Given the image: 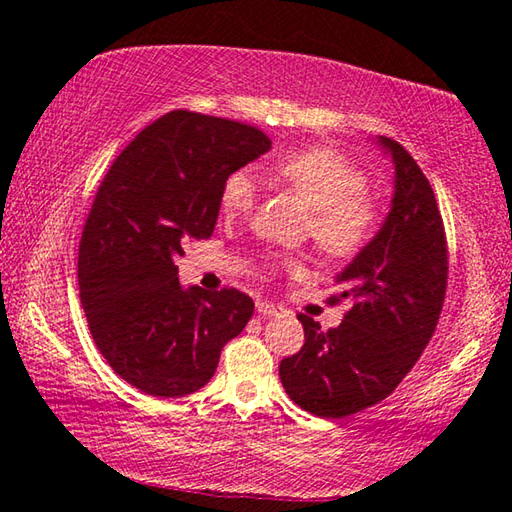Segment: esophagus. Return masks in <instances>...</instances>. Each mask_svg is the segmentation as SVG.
<instances>
[{
	"instance_id": "esophagus-1",
	"label": "esophagus",
	"mask_w": 512,
	"mask_h": 512,
	"mask_svg": "<svg viewBox=\"0 0 512 512\" xmlns=\"http://www.w3.org/2000/svg\"><path fill=\"white\" fill-rule=\"evenodd\" d=\"M257 314L262 316H282L284 309L280 305H273V302H257Z\"/></svg>"
}]
</instances>
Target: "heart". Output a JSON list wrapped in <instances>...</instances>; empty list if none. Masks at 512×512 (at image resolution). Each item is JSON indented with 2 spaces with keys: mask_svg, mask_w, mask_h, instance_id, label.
<instances>
[{
  "mask_svg": "<svg viewBox=\"0 0 512 512\" xmlns=\"http://www.w3.org/2000/svg\"><path fill=\"white\" fill-rule=\"evenodd\" d=\"M282 183L305 198L314 219L311 237L329 255H352L377 228V205L366 194V176L329 149L293 151L275 164ZM257 201V183L250 171H235L223 180L219 205L228 216L246 214Z\"/></svg>",
  "mask_w": 512,
  "mask_h": 512,
  "instance_id": "1",
  "label": "heart"
}]
</instances>
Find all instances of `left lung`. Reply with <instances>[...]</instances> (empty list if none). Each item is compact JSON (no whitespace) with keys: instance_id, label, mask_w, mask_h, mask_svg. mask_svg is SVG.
<instances>
[{"instance_id":"obj_1","label":"left lung","mask_w":512,"mask_h":512,"mask_svg":"<svg viewBox=\"0 0 512 512\" xmlns=\"http://www.w3.org/2000/svg\"><path fill=\"white\" fill-rule=\"evenodd\" d=\"M393 162V198L384 223L334 277L332 302L354 305L323 332L300 314L305 345L282 359L280 379L300 409L339 420L386 400L427 348L447 289L443 219L427 176L391 137H372Z\"/></svg>"}]
</instances>
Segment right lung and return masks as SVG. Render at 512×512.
<instances>
[{
	"label": "right lung",
	"instance_id": "add662e5",
	"mask_svg": "<svg viewBox=\"0 0 512 512\" xmlns=\"http://www.w3.org/2000/svg\"><path fill=\"white\" fill-rule=\"evenodd\" d=\"M266 151L253 126L173 110L103 178L79 248L81 305L103 359L142 393H196L253 316L237 289L183 287L173 259L187 239H210L223 180Z\"/></svg>",
	"mask_w": 512,
	"mask_h": 512
}]
</instances>
